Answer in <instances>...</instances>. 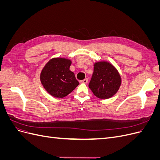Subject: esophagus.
<instances>
[{
  "mask_svg": "<svg viewBox=\"0 0 160 160\" xmlns=\"http://www.w3.org/2000/svg\"><path fill=\"white\" fill-rule=\"evenodd\" d=\"M88 82V79H85L83 80H81L80 81V83H87Z\"/></svg>",
  "mask_w": 160,
  "mask_h": 160,
  "instance_id": "34e87169",
  "label": "esophagus"
}]
</instances>
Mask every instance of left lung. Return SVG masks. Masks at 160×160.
Segmentation results:
<instances>
[{"label":"left lung","instance_id":"obj_1","mask_svg":"<svg viewBox=\"0 0 160 160\" xmlns=\"http://www.w3.org/2000/svg\"><path fill=\"white\" fill-rule=\"evenodd\" d=\"M121 83V76L113 65L107 61L97 62L94 64L89 88L97 98L102 99L111 98L117 93Z\"/></svg>","mask_w":160,"mask_h":160}]
</instances>
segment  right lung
Segmentation results:
<instances>
[{
    "mask_svg": "<svg viewBox=\"0 0 160 160\" xmlns=\"http://www.w3.org/2000/svg\"><path fill=\"white\" fill-rule=\"evenodd\" d=\"M71 61L65 58L51 59L41 72V82L52 96L62 98L69 95L79 84L73 72L69 70Z\"/></svg>",
    "mask_w": 160,
    "mask_h": 160,
    "instance_id": "1",
    "label": "right lung"
}]
</instances>
